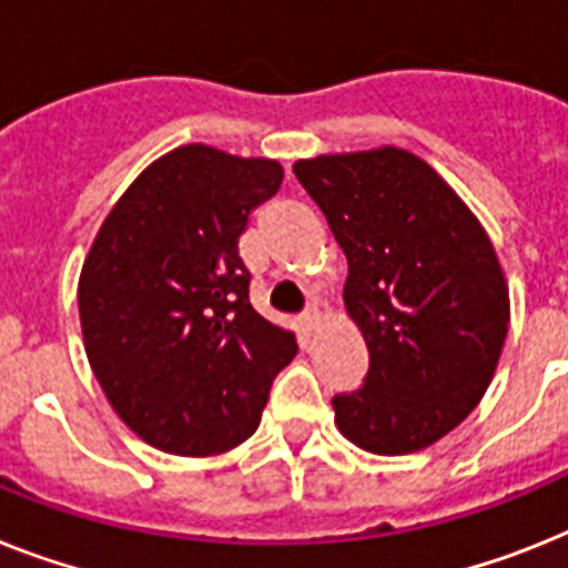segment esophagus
Listing matches in <instances>:
<instances>
[{"label":"esophagus","instance_id":"34e87169","mask_svg":"<svg viewBox=\"0 0 568 568\" xmlns=\"http://www.w3.org/2000/svg\"><path fill=\"white\" fill-rule=\"evenodd\" d=\"M317 326H321V308L314 306L303 314V328H306V332H314Z\"/></svg>","mask_w":568,"mask_h":568}]
</instances>
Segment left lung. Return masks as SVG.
Segmentation results:
<instances>
[{
  "label": "left lung",
  "instance_id": "1",
  "mask_svg": "<svg viewBox=\"0 0 568 568\" xmlns=\"http://www.w3.org/2000/svg\"><path fill=\"white\" fill-rule=\"evenodd\" d=\"M294 175L349 262L346 314L364 335V387L335 424L369 454L430 447L483 402L511 323L508 283L479 219L402 146L300 159Z\"/></svg>",
  "mask_w": 568,
  "mask_h": 568
}]
</instances>
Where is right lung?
Here are the masks:
<instances>
[{"instance_id": "add662e5", "label": "right lung", "mask_w": 568, "mask_h": 568, "mask_svg": "<svg viewBox=\"0 0 568 568\" xmlns=\"http://www.w3.org/2000/svg\"><path fill=\"white\" fill-rule=\"evenodd\" d=\"M283 184L271 159L184 144L152 161L94 236L78 303L85 357L121 422L175 456H213L260 427L294 332L247 300L240 236Z\"/></svg>"}]
</instances>
